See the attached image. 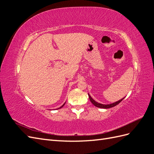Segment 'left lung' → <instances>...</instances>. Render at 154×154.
I'll return each instance as SVG.
<instances>
[{"mask_svg":"<svg viewBox=\"0 0 154 154\" xmlns=\"http://www.w3.org/2000/svg\"><path fill=\"white\" fill-rule=\"evenodd\" d=\"M88 97H89L90 101H91V103H92L93 105H94V106H96V107H98V108H101V109H109V108H112V107L115 106H116L117 105H118V104L120 103V102L122 101L124 99V97H123V99L120 100H119V101H116V102H114V103H113L104 105V104L100 103H98V102L96 101L94 99H92V97L90 96V94H88Z\"/></svg>","mask_w":154,"mask_h":154,"instance_id":"1","label":"left lung"}]
</instances>
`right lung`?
I'll list each match as a JSON object with an SVG mask.
<instances>
[{"mask_svg":"<svg viewBox=\"0 0 154 154\" xmlns=\"http://www.w3.org/2000/svg\"><path fill=\"white\" fill-rule=\"evenodd\" d=\"M65 103H64V104H63V105H62V106H60V108H58V109H61V108H62V107H63V106H64V105H65Z\"/></svg>","mask_w":154,"mask_h":154,"instance_id":"1","label":"right lung"}]
</instances>
